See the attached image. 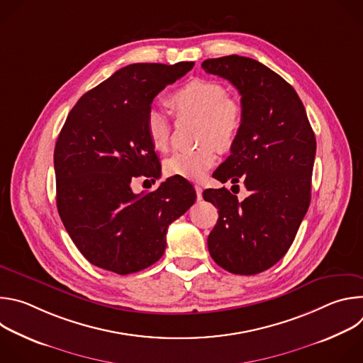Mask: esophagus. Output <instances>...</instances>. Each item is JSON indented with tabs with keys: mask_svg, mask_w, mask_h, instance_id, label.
<instances>
[{
	"mask_svg": "<svg viewBox=\"0 0 363 363\" xmlns=\"http://www.w3.org/2000/svg\"><path fill=\"white\" fill-rule=\"evenodd\" d=\"M195 192H196V198L201 199L202 198V188L199 185H195Z\"/></svg>",
	"mask_w": 363,
	"mask_h": 363,
	"instance_id": "34e87169",
	"label": "esophagus"
}]
</instances>
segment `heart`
Instances as JSON below:
<instances>
[{"label":"heart","mask_w":363,"mask_h":363,"mask_svg":"<svg viewBox=\"0 0 363 363\" xmlns=\"http://www.w3.org/2000/svg\"><path fill=\"white\" fill-rule=\"evenodd\" d=\"M168 103L179 116H198L196 139L202 142L192 149L174 152L165 161V171L174 177L199 179L217 160V147L213 143L225 150L237 142L244 123L242 108L237 100L228 97L227 89L221 83L205 79L185 83L169 94ZM145 128L155 149H168L172 121L165 111L149 109Z\"/></svg>","instance_id":"obj_1"}]
</instances>
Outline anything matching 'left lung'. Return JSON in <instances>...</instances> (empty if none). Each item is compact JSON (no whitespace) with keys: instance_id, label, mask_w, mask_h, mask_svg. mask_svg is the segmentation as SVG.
Returning <instances> with one entry per match:
<instances>
[{"instance_id":"1","label":"left lung","mask_w":363,"mask_h":363,"mask_svg":"<svg viewBox=\"0 0 363 363\" xmlns=\"http://www.w3.org/2000/svg\"><path fill=\"white\" fill-rule=\"evenodd\" d=\"M201 66L238 90L244 112L231 155L213 177L250 191L244 201L225 188L202 192L218 208L208 250L224 270L258 274L287 252L307 213L316 138L296 90L267 66L237 55Z\"/></svg>"}]
</instances>
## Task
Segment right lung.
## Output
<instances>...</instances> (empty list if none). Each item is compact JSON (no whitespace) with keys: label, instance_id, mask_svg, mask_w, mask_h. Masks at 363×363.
<instances>
[{"label":"right lung","instance_id":"add662e5","mask_svg":"<svg viewBox=\"0 0 363 363\" xmlns=\"http://www.w3.org/2000/svg\"><path fill=\"white\" fill-rule=\"evenodd\" d=\"M192 67V62L129 65L70 111L55 147L57 210L93 266L125 276L157 263L169 224L195 202V189L182 177L147 194L130 188L142 174L161 177L146 113L155 96Z\"/></svg>","mask_w":363,"mask_h":363}]
</instances>
